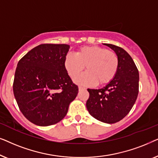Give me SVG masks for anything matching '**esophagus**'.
Returning a JSON list of instances; mask_svg holds the SVG:
<instances>
[{"label": "esophagus", "mask_w": 158, "mask_h": 158, "mask_svg": "<svg viewBox=\"0 0 158 158\" xmlns=\"http://www.w3.org/2000/svg\"><path fill=\"white\" fill-rule=\"evenodd\" d=\"M78 88H79V90H85V88L83 87V86H79Z\"/></svg>", "instance_id": "esophagus-1"}]
</instances>
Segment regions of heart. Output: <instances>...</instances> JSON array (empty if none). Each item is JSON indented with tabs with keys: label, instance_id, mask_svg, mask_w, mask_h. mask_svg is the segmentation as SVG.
I'll list each match as a JSON object with an SVG mask.
<instances>
[{
	"label": "heart",
	"instance_id": "1",
	"mask_svg": "<svg viewBox=\"0 0 158 158\" xmlns=\"http://www.w3.org/2000/svg\"><path fill=\"white\" fill-rule=\"evenodd\" d=\"M86 67L87 72L75 79V83L85 85L97 83L106 85L113 81L118 69V57L114 51L96 46L82 47L75 55L68 53L64 57V68L72 79Z\"/></svg>",
	"mask_w": 158,
	"mask_h": 158
}]
</instances>
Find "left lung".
Returning <instances> with one entry per match:
<instances>
[{"label": "left lung", "instance_id": "obj_1", "mask_svg": "<svg viewBox=\"0 0 158 158\" xmlns=\"http://www.w3.org/2000/svg\"><path fill=\"white\" fill-rule=\"evenodd\" d=\"M118 57V69L113 81L101 89H89L86 107L93 117L107 124L124 118L137 100L139 71L131 56L122 47L104 44Z\"/></svg>", "mask_w": 158, "mask_h": 158}]
</instances>
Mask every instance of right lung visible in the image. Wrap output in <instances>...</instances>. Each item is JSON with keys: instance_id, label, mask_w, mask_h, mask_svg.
Returning <instances> with one entry per match:
<instances>
[{"instance_id": "obj_1", "label": "right lung", "mask_w": 158, "mask_h": 158, "mask_svg": "<svg viewBox=\"0 0 158 158\" xmlns=\"http://www.w3.org/2000/svg\"><path fill=\"white\" fill-rule=\"evenodd\" d=\"M68 44H42L19 60L13 84L19 109L38 126L57 124L78 93L64 68Z\"/></svg>"}]
</instances>
